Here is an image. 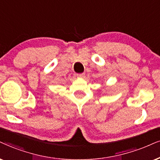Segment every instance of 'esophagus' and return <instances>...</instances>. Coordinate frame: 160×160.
<instances>
[{
	"label": "esophagus",
	"mask_w": 160,
	"mask_h": 160,
	"mask_svg": "<svg viewBox=\"0 0 160 160\" xmlns=\"http://www.w3.org/2000/svg\"><path fill=\"white\" fill-rule=\"evenodd\" d=\"M77 77L79 78H84L85 77V74L84 73H79V74H77Z\"/></svg>",
	"instance_id": "1"
}]
</instances>
